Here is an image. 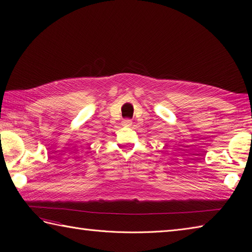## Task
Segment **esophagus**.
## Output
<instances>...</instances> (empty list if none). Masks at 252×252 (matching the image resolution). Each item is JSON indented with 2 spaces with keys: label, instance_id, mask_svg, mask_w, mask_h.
I'll use <instances>...</instances> for the list:
<instances>
[{
  "label": "esophagus",
  "instance_id": "esophagus-1",
  "mask_svg": "<svg viewBox=\"0 0 252 252\" xmlns=\"http://www.w3.org/2000/svg\"><path fill=\"white\" fill-rule=\"evenodd\" d=\"M122 124H123V126H125V127H130L132 125V122L130 120H124Z\"/></svg>",
  "mask_w": 252,
  "mask_h": 252
}]
</instances>
